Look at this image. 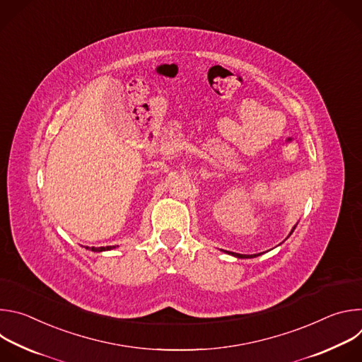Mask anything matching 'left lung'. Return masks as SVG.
Instances as JSON below:
<instances>
[{
	"label": "left lung",
	"instance_id": "8db88e82",
	"mask_svg": "<svg viewBox=\"0 0 362 362\" xmlns=\"http://www.w3.org/2000/svg\"><path fill=\"white\" fill-rule=\"evenodd\" d=\"M298 225V223H296ZM296 225L292 228V230H291V233L288 235V238L292 235V232L295 230V228H296ZM286 238V239H288ZM223 252H226V253H229V255H232V256H235V257H238V259H250V257H256V256H261L262 253H255V255H242V253H235V252H229V250H223Z\"/></svg>",
	"mask_w": 362,
	"mask_h": 362
}]
</instances>
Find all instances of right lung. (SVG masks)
<instances>
[{"instance_id": "add662e5", "label": "right lung", "mask_w": 362, "mask_h": 362, "mask_svg": "<svg viewBox=\"0 0 362 362\" xmlns=\"http://www.w3.org/2000/svg\"><path fill=\"white\" fill-rule=\"evenodd\" d=\"M116 246H100V247H88V246H86V249H88V250H91V252H105V250H112V249H115Z\"/></svg>"}]
</instances>
